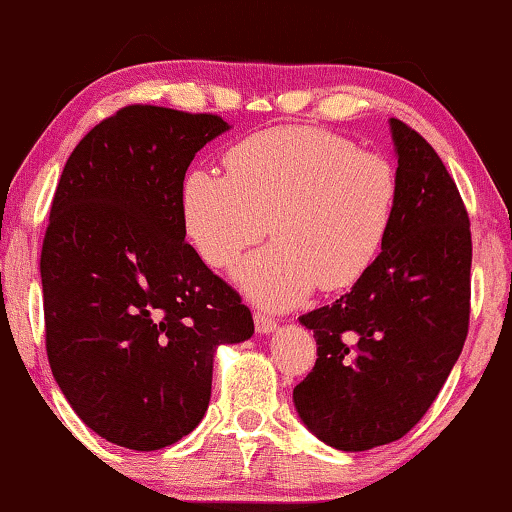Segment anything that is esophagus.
I'll return each instance as SVG.
<instances>
[{
  "instance_id": "34e87169",
  "label": "esophagus",
  "mask_w": 512,
  "mask_h": 512,
  "mask_svg": "<svg viewBox=\"0 0 512 512\" xmlns=\"http://www.w3.org/2000/svg\"><path fill=\"white\" fill-rule=\"evenodd\" d=\"M255 329L257 334H271V331H276V320H271L264 313H255Z\"/></svg>"
}]
</instances>
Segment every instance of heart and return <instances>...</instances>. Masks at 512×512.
Returning a JSON list of instances; mask_svg holds the SVG:
<instances>
[{"mask_svg":"<svg viewBox=\"0 0 512 512\" xmlns=\"http://www.w3.org/2000/svg\"><path fill=\"white\" fill-rule=\"evenodd\" d=\"M227 174L194 169L183 183V222L213 269H229L269 232L234 278L250 299L287 308L315 287L362 280L392 232L399 176L387 157L315 127H276L229 148Z\"/></svg>","mask_w":512,"mask_h":512,"instance_id":"b5f03b06","label":"heart"}]
</instances>
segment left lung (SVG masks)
<instances>
[{
	"label": "left lung",
	"instance_id": "8db88e82",
	"mask_svg": "<svg viewBox=\"0 0 512 512\" xmlns=\"http://www.w3.org/2000/svg\"><path fill=\"white\" fill-rule=\"evenodd\" d=\"M399 206L383 253L331 306L301 315L318 359L294 408L320 441L362 452L406 436L464 348L471 222L452 176L415 129L390 120Z\"/></svg>",
	"mask_w": 512,
	"mask_h": 512
}]
</instances>
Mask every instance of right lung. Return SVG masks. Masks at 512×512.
<instances>
[{"instance_id":"1","label":"right lung","mask_w":512,"mask_h":512,"mask_svg":"<svg viewBox=\"0 0 512 512\" xmlns=\"http://www.w3.org/2000/svg\"><path fill=\"white\" fill-rule=\"evenodd\" d=\"M220 115L125 106L83 136L57 183L41 248L53 376L92 431L160 450L197 427L222 343L250 308L185 243L183 181L227 132Z\"/></svg>"}]
</instances>
